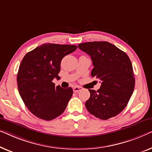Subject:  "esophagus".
I'll return each mask as SVG.
<instances>
[{
    "mask_svg": "<svg viewBox=\"0 0 152 152\" xmlns=\"http://www.w3.org/2000/svg\"><path fill=\"white\" fill-rule=\"evenodd\" d=\"M83 88L81 87H79V86H74L73 87V91L74 92H78V91H80L81 89Z\"/></svg>",
    "mask_w": 152,
    "mask_h": 152,
    "instance_id": "esophagus-1",
    "label": "esophagus"
}]
</instances>
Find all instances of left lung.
<instances>
[{
  "label": "left lung",
  "mask_w": 152,
  "mask_h": 152,
  "mask_svg": "<svg viewBox=\"0 0 152 152\" xmlns=\"http://www.w3.org/2000/svg\"><path fill=\"white\" fill-rule=\"evenodd\" d=\"M78 47L91 56L94 65L91 76L101 81L97 91L89 89L90 97L85 102L87 110L102 120L116 116L127 106L135 85L129 56L106 41L84 42Z\"/></svg>",
  "instance_id": "8db88e82"
}]
</instances>
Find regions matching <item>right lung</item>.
Instances as JSON below:
<instances>
[{
  "instance_id": "right-lung-1",
  "label": "right lung",
  "mask_w": 152,
  "mask_h": 152,
  "mask_svg": "<svg viewBox=\"0 0 152 152\" xmlns=\"http://www.w3.org/2000/svg\"><path fill=\"white\" fill-rule=\"evenodd\" d=\"M77 49L71 45L45 43L27 53L17 74L18 89L28 110L38 118L51 121L62 114L73 94L72 87H55L62 59Z\"/></svg>"
}]
</instances>
